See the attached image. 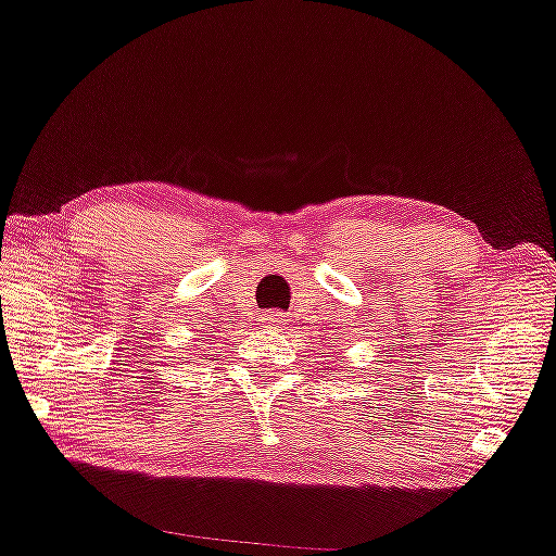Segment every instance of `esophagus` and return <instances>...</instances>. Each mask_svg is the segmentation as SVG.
Instances as JSON below:
<instances>
[{
	"label": "esophagus",
	"mask_w": 556,
	"mask_h": 556,
	"mask_svg": "<svg viewBox=\"0 0 556 556\" xmlns=\"http://www.w3.org/2000/svg\"><path fill=\"white\" fill-rule=\"evenodd\" d=\"M263 323H266V327H280V325H286V315L278 311H270L263 315Z\"/></svg>",
	"instance_id": "1"
}]
</instances>
